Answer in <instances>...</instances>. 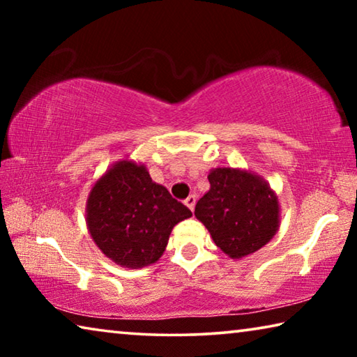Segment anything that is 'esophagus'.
<instances>
[{
	"mask_svg": "<svg viewBox=\"0 0 357 357\" xmlns=\"http://www.w3.org/2000/svg\"><path fill=\"white\" fill-rule=\"evenodd\" d=\"M195 202H197V198H195V195H189L184 200V204L187 208H189L190 211H193V208H195Z\"/></svg>",
	"mask_w": 357,
	"mask_h": 357,
	"instance_id": "obj_1",
	"label": "esophagus"
}]
</instances>
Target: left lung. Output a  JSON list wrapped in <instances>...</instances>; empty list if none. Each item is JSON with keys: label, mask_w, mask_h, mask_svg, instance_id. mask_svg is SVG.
Masks as SVG:
<instances>
[{"label": "left lung", "mask_w": 357, "mask_h": 357, "mask_svg": "<svg viewBox=\"0 0 357 357\" xmlns=\"http://www.w3.org/2000/svg\"><path fill=\"white\" fill-rule=\"evenodd\" d=\"M209 190L197 202L195 217L214 244L233 259L261 249L280 227L277 193L266 181L249 170L213 168Z\"/></svg>", "instance_id": "8db88e82"}]
</instances>
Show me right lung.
<instances>
[{
	"label": "right lung",
	"mask_w": 357,
	"mask_h": 357,
	"mask_svg": "<svg viewBox=\"0 0 357 357\" xmlns=\"http://www.w3.org/2000/svg\"><path fill=\"white\" fill-rule=\"evenodd\" d=\"M84 213L99 250L129 269L155 263L173 227L192 217L189 208L151 179L146 165L132 159L114 162L96 181Z\"/></svg>",
	"instance_id": "right-lung-1"
}]
</instances>
